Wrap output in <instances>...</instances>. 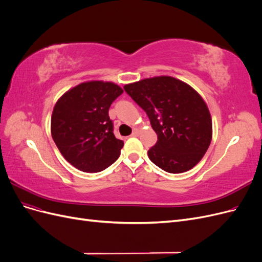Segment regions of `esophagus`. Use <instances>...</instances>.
<instances>
[{
	"instance_id": "1",
	"label": "esophagus",
	"mask_w": 262,
	"mask_h": 262,
	"mask_svg": "<svg viewBox=\"0 0 262 262\" xmlns=\"http://www.w3.org/2000/svg\"><path fill=\"white\" fill-rule=\"evenodd\" d=\"M139 130L138 129H134L133 130V132H132V137H138L139 136Z\"/></svg>"
}]
</instances>
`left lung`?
I'll return each instance as SVG.
<instances>
[{"instance_id":"8db88e82","label":"left lung","mask_w":262,"mask_h":262,"mask_svg":"<svg viewBox=\"0 0 262 262\" xmlns=\"http://www.w3.org/2000/svg\"><path fill=\"white\" fill-rule=\"evenodd\" d=\"M124 91L146 113L157 134L149 160L171 173L193 168L212 140V118L201 95L172 76H154L125 84Z\"/></svg>"}]
</instances>
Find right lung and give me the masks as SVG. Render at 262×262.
<instances>
[{"label":"right lung","instance_id":"add662e5","mask_svg":"<svg viewBox=\"0 0 262 262\" xmlns=\"http://www.w3.org/2000/svg\"><path fill=\"white\" fill-rule=\"evenodd\" d=\"M122 93L113 82L89 81L72 87L55 102L52 139L78 170L98 172L118 160L123 141L116 139L108 110Z\"/></svg>","mask_w":262,"mask_h":262}]
</instances>
